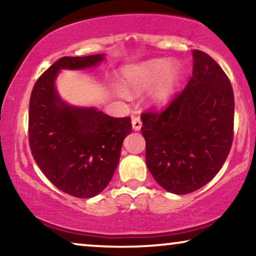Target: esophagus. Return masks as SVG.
<instances>
[{"label":"esophagus","instance_id":"obj_1","mask_svg":"<svg viewBox=\"0 0 256 256\" xmlns=\"http://www.w3.org/2000/svg\"><path fill=\"white\" fill-rule=\"evenodd\" d=\"M132 128H134V130H140L142 127V121H141V118L138 116V115H132Z\"/></svg>","mask_w":256,"mask_h":256}]
</instances>
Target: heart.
<instances>
[{"label": "heart", "instance_id": "obj_1", "mask_svg": "<svg viewBox=\"0 0 256 256\" xmlns=\"http://www.w3.org/2000/svg\"><path fill=\"white\" fill-rule=\"evenodd\" d=\"M180 70L174 64H169L166 59H152L138 66L126 68L124 85L126 90H142L155 84L150 98L155 102H164L172 96L176 88Z\"/></svg>", "mask_w": 256, "mask_h": 256}]
</instances>
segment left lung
<instances>
[{"label": "left lung", "instance_id": "8db88e82", "mask_svg": "<svg viewBox=\"0 0 256 256\" xmlns=\"http://www.w3.org/2000/svg\"><path fill=\"white\" fill-rule=\"evenodd\" d=\"M188 85L163 110L141 114L146 163L163 188L191 194L218 174L234 135V94L214 59L194 50Z\"/></svg>", "mask_w": 256, "mask_h": 256}]
</instances>
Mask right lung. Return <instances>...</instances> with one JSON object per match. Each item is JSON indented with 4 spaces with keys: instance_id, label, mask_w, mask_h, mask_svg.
<instances>
[{
    "instance_id": "right-lung-1",
    "label": "right lung",
    "mask_w": 256,
    "mask_h": 256,
    "mask_svg": "<svg viewBox=\"0 0 256 256\" xmlns=\"http://www.w3.org/2000/svg\"><path fill=\"white\" fill-rule=\"evenodd\" d=\"M104 54L62 57L34 84L29 102V144L34 162L65 194L90 198L110 183L130 118H112L96 108H76L60 100L54 79L62 68H92Z\"/></svg>"
}]
</instances>
